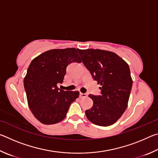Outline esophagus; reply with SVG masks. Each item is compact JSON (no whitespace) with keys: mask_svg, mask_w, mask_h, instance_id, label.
I'll return each instance as SVG.
<instances>
[{"mask_svg":"<svg viewBox=\"0 0 158 158\" xmlns=\"http://www.w3.org/2000/svg\"><path fill=\"white\" fill-rule=\"evenodd\" d=\"M79 96L81 98H86L87 97V94H85V93H80Z\"/></svg>","mask_w":158,"mask_h":158,"instance_id":"34e87169","label":"esophagus"}]
</instances>
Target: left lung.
<instances>
[{
  "instance_id": "8db88e82",
  "label": "left lung",
  "mask_w": 158,
  "mask_h": 158,
  "mask_svg": "<svg viewBox=\"0 0 158 158\" xmlns=\"http://www.w3.org/2000/svg\"><path fill=\"white\" fill-rule=\"evenodd\" d=\"M82 62L100 84L101 95H89L93 101L85 111L87 118L100 126L113 125L124 113L132 79L128 64L116 53L101 49H77Z\"/></svg>"
}]
</instances>
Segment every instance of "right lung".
Here are the masks:
<instances>
[{
    "label": "right lung",
    "instance_id": "right-lung-1",
    "mask_svg": "<svg viewBox=\"0 0 158 158\" xmlns=\"http://www.w3.org/2000/svg\"><path fill=\"white\" fill-rule=\"evenodd\" d=\"M75 48L47 51L35 58L23 79L28 105L34 116L45 125H52L65 118L71 103L79 98V92L58 89L73 62L81 63Z\"/></svg>",
    "mask_w": 158,
    "mask_h": 158
}]
</instances>
